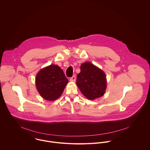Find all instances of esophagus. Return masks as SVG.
Masks as SVG:
<instances>
[{"mask_svg":"<svg viewBox=\"0 0 150 150\" xmlns=\"http://www.w3.org/2000/svg\"><path fill=\"white\" fill-rule=\"evenodd\" d=\"M70 80L71 81H76V76H73L70 79Z\"/></svg>","mask_w":150,"mask_h":150,"instance_id":"esophagus-1","label":"esophagus"}]
</instances>
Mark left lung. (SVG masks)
Returning <instances> with one entry per match:
<instances>
[{
	"label": "left lung",
	"mask_w": 150,
	"mask_h": 150,
	"mask_svg": "<svg viewBox=\"0 0 150 150\" xmlns=\"http://www.w3.org/2000/svg\"><path fill=\"white\" fill-rule=\"evenodd\" d=\"M80 69L81 71L77 74L76 84L82 93L91 100L102 96L106 89L105 73L89 62L83 64Z\"/></svg>",
	"instance_id": "left-lung-1"
}]
</instances>
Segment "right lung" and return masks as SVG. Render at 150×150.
<instances>
[{"instance_id":"obj_1","label":"right lung","mask_w":150,"mask_h":150,"mask_svg":"<svg viewBox=\"0 0 150 150\" xmlns=\"http://www.w3.org/2000/svg\"><path fill=\"white\" fill-rule=\"evenodd\" d=\"M68 83L63 70L51 64L42 69L36 77V86L40 95L47 100H55L62 95Z\"/></svg>"}]
</instances>
